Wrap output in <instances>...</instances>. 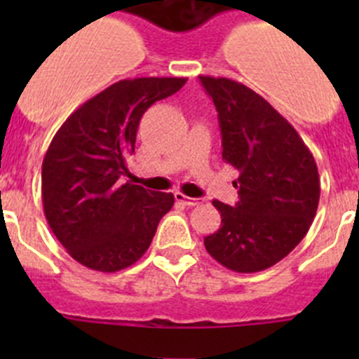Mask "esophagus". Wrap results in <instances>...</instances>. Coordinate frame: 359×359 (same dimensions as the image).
<instances>
[{
	"label": "esophagus",
	"mask_w": 359,
	"mask_h": 359,
	"mask_svg": "<svg viewBox=\"0 0 359 359\" xmlns=\"http://www.w3.org/2000/svg\"><path fill=\"white\" fill-rule=\"evenodd\" d=\"M175 200L184 203V205H187V206H198L203 203V200H200V198H191V196H186V194H182V193H175Z\"/></svg>",
	"instance_id": "34e87169"
}]
</instances>
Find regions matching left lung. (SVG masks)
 I'll return each mask as SVG.
<instances>
[{
	"label": "left lung",
	"mask_w": 359,
	"mask_h": 359,
	"mask_svg": "<svg viewBox=\"0 0 359 359\" xmlns=\"http://www.w3.org/2000/svg\"><path fill=\"white\" fill-rule=\"evenodd\" d=\"M219 112L222 159L240 172V201H213L220 227L205 248L224 267L259 273L280 262L302 241L320 201L313 154L290 123L241 83L200 76Z\"/></svg>",
	"instance_id": "obj_1"
}]
</instances>
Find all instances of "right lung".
Wrapping results in <instances>:
<instances>
[{"label":"right lung","instance_id":"right-lung-1","mask_svg":"<svg viewBox=\"0 0 359 359\" xmlns=\"http://www.w3.org/2000/svg\"><path fill=\"white\" fill-rule=\"evenodd\" d=\"M186 78L121 79L72 112L53 137L41 170L45 217L69 255L116 273L153 241L172 193L121 184L142 114L186 85Z\"/></svg>","mask_w":359,"mask_h":359}]
</instances>
